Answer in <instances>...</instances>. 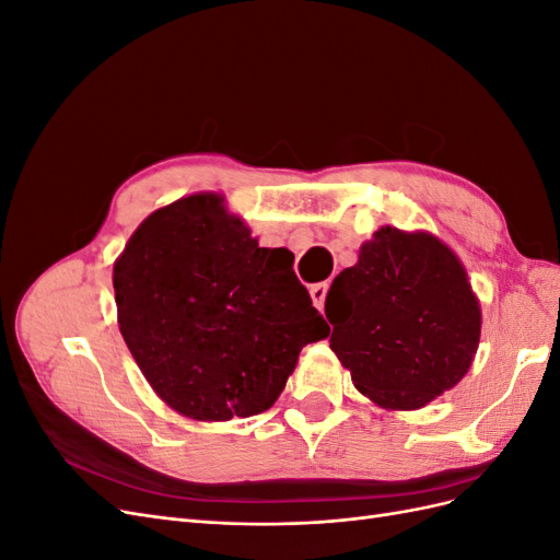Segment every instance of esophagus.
<instances>
[{"label": "esophagus", "instance_id": "34e87169", "mask_svg": "<svg viewBox=\"0 0 560 560\" xmlns=\"http://www.w3.org/2000/svg\"><path fill=\"white\" fill-rule=\"evenodd\" d=\"M327 290H329V284H327V282H319V284H313V287H311V299H313V306H315L317 311L325 308Z\"/></svg>", "mask_w": 560, "mask_h": 560}]
</instances>
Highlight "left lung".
<instances>
[{"label":"left lung","mask_w":560,"mask_h":560,"mask_svg":"<svg viewBox=\"0 0 560 560\" xmlns=\"http://www.w3.org/2000/svg\"><path fill=\"white\" fill-rule=\"evenodd\" d=\"M325 315L352 385L387 411L422 409L455 387L481 338L467 270L430 231L381 226L334 278Z\"/></svg>","instance_id":"1"}]
</instances>
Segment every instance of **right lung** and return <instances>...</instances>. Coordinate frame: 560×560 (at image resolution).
I'll list each match as a JSON object with an SVG mask.
<instances>
[{"label": "right lung", "instance_id": "right-lung-1", "mask_svg": "<svg viewBox=\"0 0 560 560\" xmlns=\"http://www.w3.org/2000/svg\"><path fill=\"white\" fill-rule=\"evenodd\" d=\"M292 264L222 194L184 196L135 229L112 273L118 329L173 411L224 422L276 404L301 348L329 331Z\"/></svg>", "mask_w": 560, "mask_h": 560}]
</instances>
